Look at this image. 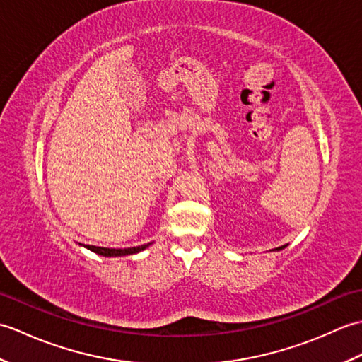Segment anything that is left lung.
Wrapping results in <instances>:
<instances>
[{
	"mask_svg": "<svg viewBox=\"0 0 362 362\" xmlns=\"http://www.w3.org/2000/svg\"><path fill=\"white\" fill-rule=\"evenodd\" d=\"M286 245H288V244H284V245H281V247H276V249H272V252H275V250H276V252H280V250H283L284 247H286Z\"/></svg>",
	"mask_w": 362,
	"mask_h": 362,
	"instance_id": "8db88e82",
	"label": "left lung"
}]
</instances>
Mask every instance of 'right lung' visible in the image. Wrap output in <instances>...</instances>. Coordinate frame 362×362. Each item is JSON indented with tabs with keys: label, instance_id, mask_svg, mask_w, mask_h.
Here are the masks:
<instances>
[{
	"label": "right lung",
	"instance_id": "right-lung-1",
	"mask_svg": "<svg viewBox=\"0 0 362 362\" xmlns=\"http://www.w3.org/2000/svg\"><path fill=\"white\" fill-rule=\"evenodd\" d=\"M152 243L138 245V247H127V249H105V247H96V245H83V247L98 253L101 257H126V255H134V253L141 252L144 249H148Z\"/></svg>",
	"mask_w": 362,
	"mask_h": 362
}]
</instances>
